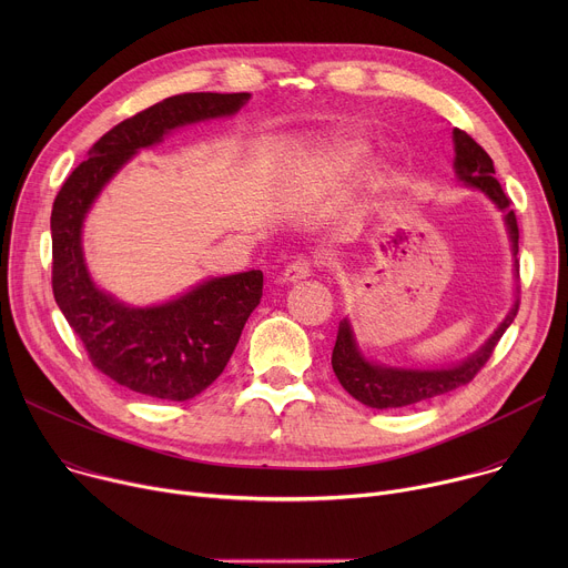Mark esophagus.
<instances>
[{
  "mask_svg": "<svg viewBox=\"0 0 568 568\" xmlns=\"http://www.w3.org/2000/svg\"><path fill=\"white\" fill-rule=\"evenodd\" d=\"M310 274H312V263H310L307 258H296V261H292V263L283 270L281 281H283V283H296V281H301V278H307Z\"/></svg>",
  "mask_w": 568,
  "mask_h": 568,
  "instance_id": "esophagus-1",
  "label": "esophagus"
}]
</instances>
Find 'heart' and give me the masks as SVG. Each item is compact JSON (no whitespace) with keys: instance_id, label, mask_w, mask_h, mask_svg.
I'll return each mask as SVG.
<instances>
[{"instance_id":"1","label":"heart","mask_w":568,"mask_h":568,"mask_svg":"<svg viewBox=\"0 0 568 568\" xmlns=\"http://www.w3.org/2000/svg\"><path fill=\"white\" fill-rule=\"evenodd\" d=\"M362 156H364V145L357 141H342V143L323 148L310 159L307 180L310 182L346 180L359 169Z\"/></svg>"}]
</instances>
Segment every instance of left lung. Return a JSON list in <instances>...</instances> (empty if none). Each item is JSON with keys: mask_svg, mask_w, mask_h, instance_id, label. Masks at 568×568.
Returning a JSON list of instances; mask_svg holds the SVG:
<instances>
[{"mask_svg": "<svg viewBox=\"0 0 568 568\" xmlns=\"http://www.w3.org/2000/svg\"><path fill=\"white\" fill-rule=\"evenodd\" d=\"M454 169L460 182H465L471 189H478L480 193L488 195L501 211H506V224L513 240V254L517 258L519 252V226L517 215L510 211V197L504 193L499 180L495 178V164L490 154L485 152L467 132L454 128ZM515 272L519 276V265H515ZM519 310V303L513 305L510 314L504 318L501 326L495 331V335L485 342L480 351H476L471 357L460 362L452 368L440 371H414V368H393L384 364H373L364 359L359 353L353 328L348 318L339 323V333L333 351V371L339 379V384L366 407L373 409H397L409 407V404L449 393L458 386H465L474 379V375L490 359L495 346L508 331L510 323L515 321Z\"/></svg>", "mask_w": 568, "mask_h": 568, "instance_id": "obj_1", "label": "left lung"}]
</instances>
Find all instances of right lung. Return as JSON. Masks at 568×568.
<instances>
[{
  "label": "right lung",
  "mask_w": 568,
  "mask_h": 568,
  "mask_svg": "<svg viewBox=\"0 0 568 568\" xmlns=\"http://www.w3.org/2000/svg\"><path fill=\"white\" fill-rule=\"evenodd\" d=\"M250 101L240 94H180L121 121L75 166L51 211V285L58 307L94 368L116 384L156 399L184 402L224 371L242 328L263 296V272L204 281L184 296L152 307H130L101 292L83 258L80 229L97 195L141 148L175 128L231 116Z\"/></svg>",
  "instance_id": "1"
}]
</instances>
